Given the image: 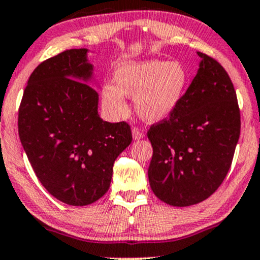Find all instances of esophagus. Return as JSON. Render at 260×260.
<instances>
[{
    "label": "esophagus",
    "mask_w": 260,
    "mask_h": 260,
    "mask_svg": "<svg viewBox=\"0 0 260 260\" xmlns=\"http://www.w3.org/2000/svg\"><path fill=\"white\" fill-rule=\"evenodd\" d=\"M133 138L135 139V140H139V139H142L144 138V133L139 129L138 126H134L133 127Z\"/></svg>",
    "instance_id": "obj_1"
}]
</instances>
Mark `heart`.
I'll return each mask as SVG.
<instances>
[{
	"instance_id": "obj_1",
	"label": "heart",
	"mask_w": 260,
	"mask_h": 260,
	"mask_svg": "<svg viewBox=\"0 0 260 260\" xmlns=\"http://www.w3.org/2000/svg\"><path fill=\"white\" fill-rule=\"evenodd\" d=\"M188 74L180 62L146 60L125 63L115 72V84L102 89L103 107L118 118L127 111L124 95L135 96L139 116L146 121L169 118L186 93Z\"/></svg>"
}]
</instances>
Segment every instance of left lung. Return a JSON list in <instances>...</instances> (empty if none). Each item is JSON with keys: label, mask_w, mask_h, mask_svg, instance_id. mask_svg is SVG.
Listing matches in <instances>:
<instances>
[{"label": "left lung", "mask_w": 260, "mask_h": 260, "mask_svg": "<svg viewBox=\"0 0 260 260\" xmlns=\"http://www.w3.org/2000/svg\"><path fill=\"white\" fill-rule=\"evenodd\" d=\"M196 77L169 118L150 126L149 181L155 196L176 207L196 205L227 176L241 134V111L230 75L214 58Z\"/></svg>", "instance_id": "obj_1"}]
</instances>
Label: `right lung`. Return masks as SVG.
Listing matches in <instances>:
<instances>
[{"label": "right lung", "instance_id": "right-lung-1", "mask_svg": "<svg viewBox=\"0 0 260 260\" xmlns=\"http://www.w3.org/2000/svg\"><path fill=\"white\" fill-rule=\"evenodd\" d=\"M86 52L68 49L42 62L18 109L19 139L33 171L53 197L71 206L107 193L114 161L133 141L127 122L100 119Z\"/></svg>", "mask_w": 260, "mask_h": 260}]
</instances>
